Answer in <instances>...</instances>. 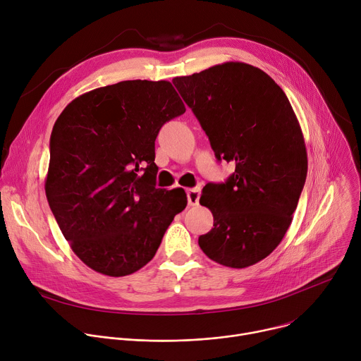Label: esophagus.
<instances>
[{
  "mask_svg": "<svg viewBox=\"0 0 361 361\" xmlns=\"http://www.w3.org/2000/svg\"><path fill=\"white\" fill-rule=\"evenodd\" d=\"M187 200H188V205H198L200 202V190L198 188H191L187 190Z\"/></svg>",
  "mask_w": 361,
  "mask_h": 361,
  "instance_id": "esophagus-1",
  "label": "esophagus"
}]
</instances>
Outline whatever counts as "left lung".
I'll return each mask as SVG.
<instances>
[{
    "mask_svg": "<svg viewBox=\"0 0 361 361\" xmlns=\"http://www.w3.org/2000/svg\"><path fill=\"white\" fill-rule=\"evenodd\" d=\"M207 134L217 160L235 163L200 204L214 227L198 244L213 262L245 269L273 252L287 233L307 177V151L284 91L263 70L228 61L173 80Z\"/></svg>",
    "mask_w": 361,
    "mask_h": 361,
    "instance_id": "obj_1",
    "label": "left lung"
}]
</instances>
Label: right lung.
<instances>
[{"mask_svg": "<svg viewBox=\"0 0 361 361\" xmlns=\"http://www.w3.org/2000/svg\"><path fill=\"white\" fill-rule=\"evenodd\" d=\"M185 113L170 81L131 80L88 91L64 109L49 141L45 195L78 259L123 277L156 255L183 188L156 187V138Z\"/></svg>", "mask_w": 361, "mask_h": 361, "instance_id": "add662e5", "label": "right lung"}]
</instances>
